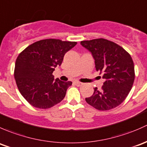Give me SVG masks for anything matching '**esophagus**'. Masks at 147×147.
I'll list each match as a JSON object with an SVG mask.
<instances>
[{
  "label": "esophagus",
  "instance_id": "1",
  "mask_svg": "<svg viewBox=\"0 0 147 147\" xmlns=\"http://www.w3.org/2000/svg\"><path fill=\"white\" fill-rule=\"evenodd\" d=\"M74 84H75V85H76L77 86H82V85H83L82 83L79 82V81H74Z\"/></svg>",
  "mask_w": 147,
  "mask_h": 147
}]
</instances>
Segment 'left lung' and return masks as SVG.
<instances>
[{"mask_svg":"<svg viewBox=\"0 0 147 147\" xmlns=\"http://www.w3.org/2000/svg\"><path fill=\"white\" fill-rule=\"evenodd\" d=\"M91 52L97 71L105 80L101 90L86 98L87 103L98 110H109L120 105L134 84V66L129 53L115 42L103 38L81 41Z\"/></svg>","mask_w":147,"mask_h":147,"instance_id":"left-lung-1","label":"left lung"}]
</instances>
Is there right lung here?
<instances>
[{
  "label": "right lung",
  "instance_id": "obj_1",
  "mask_svg": "<svg viewBox=\"0 0 147 147\" xmlns=\"http://www.w3.org/2000/svg\"><path fill=\"white\" fill-rule=\"evenodd\" d=\"M76 42L46 39L29 45L18 55L14 77L20 93L32 106L47 109L61 102L71 81L54 80L53 71Z\"/></svg>",
  "mask_w": 147,
  "mask_h": 147
}]
</instances>
